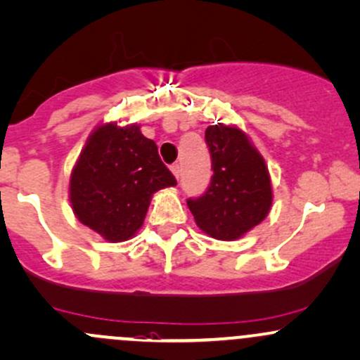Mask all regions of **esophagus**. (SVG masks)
Here are the masks:
<instances>
[{
    "instance_id": "esophagus-1",
    "label": "esophagus",
    "mask_w": 360,
    "mask_h": 360,
    "mask_svg": "<svg viewBox=\"0 0 360 360\" xmlns=\"http://www.w3.org/2000/svg\"><path fill=\"white\" fill-rule=\"evenodd\" d=\"M171 171H172L174 176H176L177 179H179V176H181V165L177 164V162H176V164H172V165H171Z\"/></svg>"
}]
</instances>
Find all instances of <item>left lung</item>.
Segmentation results:
<instances>
[{
	"label": "left lung",
	"instance_id": "8db88e82",
	"mask_svg": "<svg viewBox=\"0 0 360 360\" xmlns=\"http://www.w3.org/2000/svg\"><path fill=\"white\" fill-rule=\"evenodd\" d=\"M205 141L212 157L213 176L207 191L188 198V207L203 232L220 240L238 239L256 227L271 207L270 174L238 128L208 126Z\"/></svg>",
	"mask_w": 360,
	"mask_h": 360
}]
</instances>
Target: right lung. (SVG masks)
<instances>
[{"label":"right lung","instance_id":"add662e5","mask_svg":"<svg viewBox=\"0 0 360 360\" xmlns=\"http://www.w3.org/2000/svg\"><path fill=\"white\" fill-rule=\"evenodd\" d=\"M153 140L135 124L98 126L71 172L70 200L82 224L110 243L131 238L147 215L150 198L176 186Z\"/></svg>","mask_w":360,"mask_h":360}]
</instances>
